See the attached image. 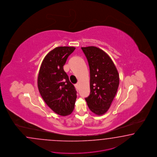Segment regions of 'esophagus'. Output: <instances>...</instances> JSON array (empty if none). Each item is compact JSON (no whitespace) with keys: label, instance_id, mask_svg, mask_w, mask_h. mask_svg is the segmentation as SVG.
Wrapping results in <instances>:
<instances>
[{"label":"esophagus","instance_id":"34e87169","mask_svg":"<svg viewBox=\"0 0 157 157\" xmlns=\"http://www.w3.org/2000/svg\"><path fill=\"white\" fill-rule=\"evenodd\" d=\"M75 88H76V90H78V88H79V85L78 84H76L75 85Z\"/></svg>","mask_w":157,"mask_h":157}]
</instances>
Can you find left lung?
<instances>
[{
    "instance_id": "1",
    "label": "left lung",
    "mask_w": 157,
    "mask_h": 157,
    "mask_svg": "<svg viewBox=\"0 0 157 157\" xmlns=\"http://www.w3.org/2000/svg\"><path fill=\"white\" fill-rule=\"evenodd\" d=\"M90 70V95L85 99L92 113L105 114L111 106L119 86V74L111 58L95 46L81 47Z\"/></svg>"
}]
</instances>
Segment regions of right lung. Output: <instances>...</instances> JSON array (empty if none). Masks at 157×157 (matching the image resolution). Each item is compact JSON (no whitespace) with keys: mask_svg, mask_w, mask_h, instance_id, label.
<instances>
[{"mask_svg":"<svg viewBox=\"0 0 157 157\" xmlns=\"http://www.w3.org/2000/svg\"><path fill=\"white\" fill-rule=\"evenodd\" d=\"M74 47H58L50 51L41 64L37 86L48 106L58 115L71 114L75 108L77 95L74 86L63 70L67 57Z\"/></svg>","mask_w":157,"mask_h":157,"instance_id":"1","label":"right lung"}]
</instances>
